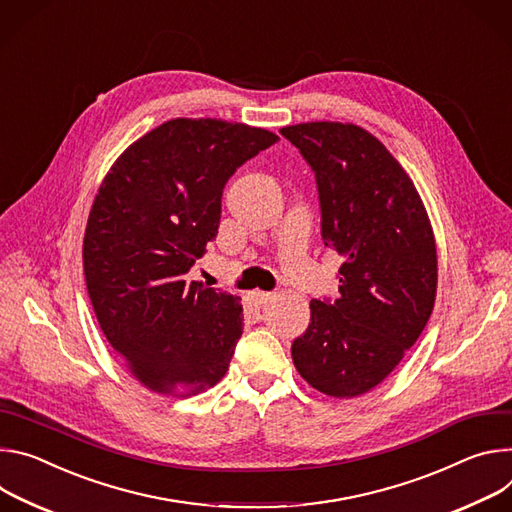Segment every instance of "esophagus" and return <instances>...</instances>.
Here are the masks:
<instances>
[{"instance_id":"esophagus-1","label":"esophagus","mask_w":512,"mask_h":512,"mask_svg":"<svg viewBox=\"0 0 512 512\" xmlns=\"http://www.w3.org/2000/svg\"><path fill=\"white\" fill-rule=\"evenodd\" d=\"M270 299H272V293H264V291H254V293H252V301H254L256 305H260V307L266 305Z\"/></svg>"}]
</instances>
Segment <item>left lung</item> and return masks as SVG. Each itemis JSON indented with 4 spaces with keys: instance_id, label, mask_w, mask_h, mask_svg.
I'll return each instance as SVG.
<instances>
[{
    "instance_id": "obj_1",
    "label": "left lung",
    "mask_w": 512,
    "mask_h": 512,
    "mask_svg": "<svg viewBox=\"0 0 512 512\" xmlns=\"http://www.w3.org/2000/svg\"><path fill=\"white\" fill-rule=\"evenodd\" d=\"M280 134L315 173L323 244L344 258L339 297L311 301L293 362L319 392L352 399L399 366L431 317L433 230L403 166L360 126L309 122Z\"/></svg>"
}]
</instances>
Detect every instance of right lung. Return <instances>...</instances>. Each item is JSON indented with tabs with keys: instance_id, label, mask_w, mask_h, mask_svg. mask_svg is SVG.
Returning <instances> with one entry per match:
<instances>
[{
	"instance_id": "obj_1",
	"label": "right lung",
	"mask_w": 512,
	"mask_h": 512,
	"mask_svg": "<svg viewBox=\"0 0 512 512\" xmlns=\"http://www.w3.org/2000/svg\"><path fill=\"white\" fill-rule=\"evenodd\" d=\"M276 142L246 124L177 118L136 140L99 187L83 240L89 299L111 348L154 392H201L230 366L240 297L187 272L217 236L225 183Z\"/></svg>"
}]
</instances>
